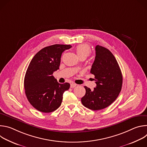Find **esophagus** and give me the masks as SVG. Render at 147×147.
<instances>
[{"mask_svg": "<svg viewBox=\"0 0 147 147\" xmlns=\"http://www.w3.org/2000/svg\"><path fill=\"white\" fill-rule=\"evenodd\" d=\"M76 86H77L76 84H75V83H71V84H70V87H71V88H74V87H76Z\"/></svg>", "mask_w": 147, "mask_h": 147, "instance_id": "esophagus-1", "label": "esophagus"}]
</instances>
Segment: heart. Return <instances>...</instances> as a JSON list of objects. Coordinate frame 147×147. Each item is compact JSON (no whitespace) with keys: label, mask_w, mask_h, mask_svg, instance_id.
Returning a JSON list of instances; mask_svg holds the SVG:
<instances>
[{"label":"heart","mask_w":147,"mask_h":147,"mask_svg":"<svg viewBox=\"0 0 147 147\" xmlns=\"http://www.w3.org/2000/svg\"><path fill=\"white\" fill-rule=\"evenodd\" d=\"M76 53L78 57H88L91 53L90 47L87 44H80L76 47Z\"/></svg>","instance_id":"1"}]
</instances>
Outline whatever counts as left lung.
<instances>
[{
	"label": "left lung",
	"mask_w": 147,
	"mask_h": 147,
	"mask_svg": "<svg viewBox=\"0 0 147 147\" xmlns=\"http://www.w3.org/2000/svg\"><path fill=\"white\" fill-rule=\"evenodd\" d=\"M95 53L90 73L95 76L96 86L94 90L84 86L86 92L81 102L88 109L98 111L109 107L116 99L121 90L123 76L116 58L109 49L96 45Z\"/></svg>",
	"instance_id": "1"
}]
</instances>
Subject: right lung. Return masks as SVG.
<instances>
[{
	"mask_svg": "<svg viewBox=\"0 0 147 147\" xmlns=\"http://www.w3.org/2000/svg\"><path fill=\"white\" fill-rule=\"evenodd\" d=\"M71 48L60 44L47 47L31 60L24 77V89L29 102L36 110L50 113L60 106L63 94L70 85L59 83L52 74L59 69L62 53Z\"/></svg>",
	"mask_w": 147,
	"mask_h": 147,
	"instance_id": "1",
	"label": "right lung"
}]
</instances>
